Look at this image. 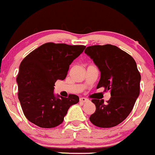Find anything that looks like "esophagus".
<instances>
[{
  "mask_svg": "<svg viewBox=\"0 0 155 155\" xmlns=\"http://www.w3.org/2000/svg\"><path fill=\"white\" fill-rule=\"evenodd\" d=\"M79 101H80V102L81 103H84V102H87V101H89V100L87 99V98H79Z\"/></svg>",
  "mask_w": 155,
  "mask_h": 155,
  "instance_id": "1",
  "label": "esophagus"
}]
</instances>
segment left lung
I'll return each instance as SVG.
<instances>
[{"label":"left lung","mask_w":155,"mask_h":155,"mask_svg":"<svg viewBox=\"0 0 155 155\" xmlns=\"http://www.w3.org/2000/svg\"><path fill=\"white\" fill-rule=\"evenodd\" d=\"M84 53L93 60L101 72L97 88L110 91L107 104L93 99L96 111L90 117L93 124L110 128L121 123L132 110L140 93V74L135 59L115 45H92Z\"/></svg>","instance_id":"obj_1"}]
</instances>
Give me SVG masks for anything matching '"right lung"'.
<instances>
[{
    "label": "right lung",
    "instance_id": "right-lung-1",
    "mask_svg": "<svg viewBox=\"0 0 155 155\" xmlns=\"http://www.w3.org/2000/svg\"><path fill=\"white\" fill-rule=\"evenodd\" d=\"M85 47L47 42L23 59L17 77L18 98L30 122L41 128H54L62 123L70 107L79 102L76 95L56 96L54 84L65 79L70 64Z\"/></svg>",
    "mask_w": 155,
    "mask_h": 155
}]
</instances>
